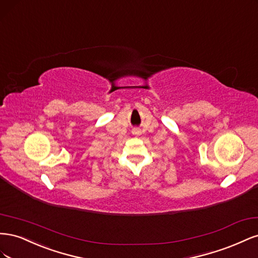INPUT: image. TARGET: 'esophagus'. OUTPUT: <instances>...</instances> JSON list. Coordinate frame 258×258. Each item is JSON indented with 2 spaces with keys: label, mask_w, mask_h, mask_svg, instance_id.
<instances>
[{
  "label": "esophagus",
  "mask_w": 258,
  "mask_h": 258,
  "mask_svg": "<svg viewBox=\"0 0 258 258\" xmlns=\"http://www.w3.org/2000/svg\"><path fill=\"white\" fill-rule=\"evenodd\" d=\"M132 134H134L135 136H139L140 134H141V130H140L139 128H135V129H132Z\"/></svg>",
  "instance_id": "34e87169"
}]
</instances>
